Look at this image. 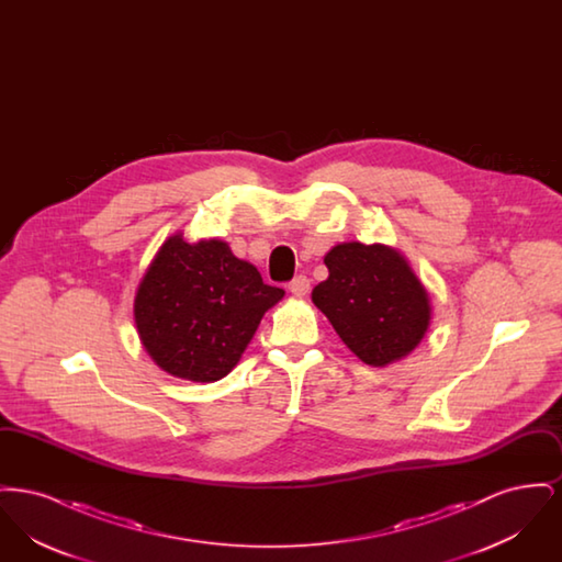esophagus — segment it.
I'll return each mask as SVG.
<instances>
[{
	"mask_svg": "<svg viewBox=\"0 0 562 562\" xmlns=\"http://www.w3.org/2000/svg\"><path fill=\"white\" fill-rule=\"evenodd\" d=\"M310 278L307 276H294L293 280H291V284H289V289H291V293L294 296H305V294L310 293Z\"/></svg>",
	"mask_w": 562,
	"mask_h": 562,
	"instance_id": "1",
	"label": "esophagus"
}]
</instances>
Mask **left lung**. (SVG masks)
I'll return each mask as SVG.
<instances>
[{"label": "left lung", "instance_id": "obj_1", "mask_svg": "<svg viewBox=\"0 0 562 562\" xmlns=\"http://www.w3.org/2000/svg\"><path fill=\"white\" fill-rule=\"evenodd\" d=\"M328 278L312 301L362 362L385 367L419 346L429 324L424 284L396 250L381 244L335 246Z\"/></svg>", "mask_w": 562, "mask_h": 562}]
</instances>
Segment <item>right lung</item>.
Returning <instances> with one entry per match:
<instances>
[{
	"instance_id": "right-lung-1",
	"label": "right lung",
	"mask_w": 562,
	"mask_h": 562,
	"mask_svg": "<svg viewBox=\"0 0 562 562\" xmlns=\"http://www.w3.org/2000/svg\"><path fill=\"white\" fill-rule=\"evenodd\" d=\"M284 296L225 241L161 244L134 299L147 353L166 373L211 383L229 373L259 322Z\"/></svg>"
}]
</instances>
